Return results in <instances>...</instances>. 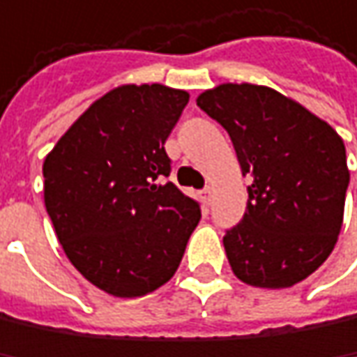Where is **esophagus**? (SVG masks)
<instances>
[{
	"label": "esophagus",
	"instance_id": "34e87169",
	"mask_svg": "<svg viewBox=\"0 0 357 357\" xmlns=\"http://www.w3.org/2000/svg\"><path fill=\"white\" fill-rule=\"evenodd\" d=\"M212 193H214V189H212V187H206V189L202 191V197H204V202H206V204H210V199H212Z\"/></svg>",
	"mask_w": 357,
	"mask_h": 357
}]
</instances>
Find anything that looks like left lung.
Listing matches in <instances>:
<instances>
[{"label": "left lung", "mask_w": 357, "mask_h": 357, "mask_svg": "<svg viewBox=\"0 0 357 357\" xmlns=\"http://www.w3.org/2000/svg\"><path fill=\"white\" fill-rule=\"evenodd\" d=\"M197 105L237 151L250 199L222 243L235 276L287 289L331 256L343 225L349 170L337 130L282 93L252 83L204 91Z\"/></svg>", "instance_id": "8db88e82"}]
</instances>
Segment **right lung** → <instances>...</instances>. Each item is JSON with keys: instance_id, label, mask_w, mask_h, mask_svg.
<instances>
[{"instance_id": "right-lung-1", "label": "right lung", "mask_w": 357, "mask_h": 357, "mask_svg": "<svg viewBox=\"0 0 357 357\" xmlns=\"http://www.w3.org/2000/svg\"><path fill=\"white\" fill-rule=\"evenodd\" d=\"M189 93L122 85L93 101L43 162L45 208L91 284L141 297L168 282L202 212L170 181L164 143Z\"/></svg>"}]
</instances>
